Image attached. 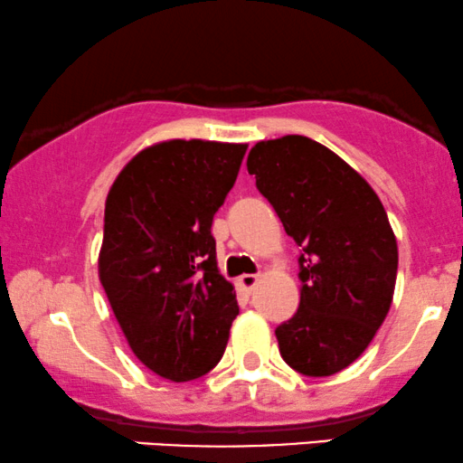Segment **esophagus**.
Instances as JSON below:
<instances>
[{"label":"esophagus","mask_w":463,"mask_h":463,"mask_svg":"<svg viewBox=\"0 0 463 463\" xmlns=\"http://www.w3.org/2000/svg\"><path fill=\"white\" fill-rule=\"evenodd\" d=\"M239 287L243 288V291H252V288L256 287V282H259V276L256 274H243V276H239Z\"/></svg>","instance_id":"obj_1"}]
</instances>
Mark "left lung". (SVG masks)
Masks as SVG:
<instances>
[{"instance_id": "1", "label": "left lung", "mask_w": 463, "mask_h": 463, "mask_svg": "<svg viewBox=\"0 0 463 463\" xmlns=\"http://www.w3.org/2000/svg\"><path fill=\"white\" fill-rule=\"evenodd\" d=\"M248 172L302 250L299 308L276 327L280 355L302 375H334L369 347L392 304L399 252L382 200L304 136L259 142Z\"/></svg>"}]
</instances>
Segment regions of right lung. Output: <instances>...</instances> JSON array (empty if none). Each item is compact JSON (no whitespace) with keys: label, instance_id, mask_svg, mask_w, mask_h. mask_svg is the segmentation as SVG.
Here are the masks:
<instances>
[{"label":"right lung","instance_id":"obj_1","mask_svg":"<svg viewBox=\"0 0 463 463\" xmlns=\"http://www.w3.org/2000/svg\"><path fill=\"white\" fill-rule=\"evenodd\" d=\"M246 144L170 140L137 153L105 200L99 278L133 354L170 382L209 373L239 315L217 271L215 211Z\"/></svg>","mask_w":463,"mask_h":463}]
</instances>
